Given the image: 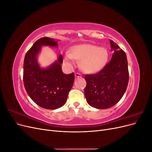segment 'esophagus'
Segmentation results:
<instances>
[{
	"mask_svg": "<svg viewBox=\"0 0 152 152\" xmlns=\"http://www.w3.org/2000/svg\"><path fill=\"white\" fill-rule=\"evenodd\" d=\"M75 76L77 78H79V77H81L82 75L80 74V73H75Z\"/></svg>",
	"mask_w": 152,
	"mask_h": 152,
	"instance_id": "1",
	"label": "esophagus"
}]
</instances>
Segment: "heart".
<instances>
[{
	"label": "heart",
	"mask_w": 152,
	"mask_h": 152,
	"mask_svg": "<svg viewBox=\"0 0 152 152\" xmlns=\"http://www.w3.org/2000/svg\"><path fill=\"white\" fill-rule=\"evenodd\" d=\"M108 50L98 45L86 44L73 46L71 52L65 54V60L70 65L74 63L75 59L80 61L82 70L87 73H95L106 65L108 60Z\"/></svg>",
	"instance_id": "1"
}]
</instances>
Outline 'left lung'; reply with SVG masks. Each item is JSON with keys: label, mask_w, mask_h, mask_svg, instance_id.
I'll list each match as a JSON object with an SVG mask.
<instances>
[{"label": "left lung", "mask_w": 152, "mask_h": 152, "mask_svg": "<svg viewBox=\"0 0 152 152\" xmlns=\"http://www.w3.org/2000/svg\"><path fill=\"white\" fill-rule=\"evenodd\" d=\"M110 42L114 51L111 60L98 73L85 75L86 101L98 109H107L116 104L125 93L129 82L126 53L113 40Z\"/></svg>", "instance_id": "1"}]
</instances>
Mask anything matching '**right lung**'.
Segmentation results:
<instances>
[{"mask_svg": "<svg viewBox=\"0 0 152 152\" xmlns=\"http://www.w3.org/2000/svg\"><path fill=\"white\" fill-rule=\"evenodd\" d=\"M57 47L56 41L49 37L37 40L25 54L23 63V82L30 98L40 107L54 110L66 102L69 92L74 82V73L65 74L61 70L63 56L48 68H41L37 56L41 46Z\"/></svg>", "mask_w": 152, "mask_h": 152, "instance_id": "add662e5", "label": "right lung"}]
</instances>
